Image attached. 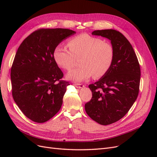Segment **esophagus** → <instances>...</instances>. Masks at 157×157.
Here are the masks:
<instances>
[{"instance_id":"obj_1","label":"esophagus","mask_w":157,"mask_h":157,"mask_svg":"<svg viewBox=\"0 0 157 157\" xmlns=\"http://www.w3.org/2000/svg\"><path fill=\"white\" fill-rule=\"evenodd\" d=\"M75 86L78 88H82L84 87V86L82 84H75Z\"/></svg>"}]
</instances>
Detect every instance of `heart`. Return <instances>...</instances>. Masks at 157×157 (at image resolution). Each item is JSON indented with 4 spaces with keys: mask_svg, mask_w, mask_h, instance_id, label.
Segmentation results:
<instances>
[{
    "mask_svg": "<svg viewBox=\"0 0 157 157\" xmlns=\"http://www.w3.org/2000/svg\"><path fill=\"white\" fill-rule=\"evenodd\" d=\"M67 46L69 50L62 44L57 45L53 52L55 62L64 70L71 69L75 64V59L79 58L80 66L69 71L67 79L82 82L93 75L95 78H100L110 69L115 56L110 42L82 33L71 38Z\"/></svg>",
    "mask_w": 157,
    "mask_h": 157,
    "instance_id": "1",
    "label": "heart"
}]
</instances>
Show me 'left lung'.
<instances>
[{"label": "left lung", "instance_id": "obj_1", "mask_svg": "<svg viewBox=\"0 0 157 157\" xmlns=\"http://www.w3.org/2000/svg\"><path fill=\"white\" fill-rule=\"evenodd\" d=\"M93 35L111 40L115 56L110 69L94 84L89 85L91 100L85 104L88 115L101 125H109L124 117L139 94L141 71L130 42L114 29L97 30Z\"/></svg>", "mask_w": 157, "mask_h": 157}]
</instances>
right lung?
Wrapping results in <instances>:
<instances>
[{"label":"right lung","mask_w":157,"mask_h":157,"mask_svg":"<svg viewBox=\"0 0 157 157\" xmlns=\"http://www.w3.org/2000/svg\"><path fill=\"white\" fill-rule=\"evenodd\" d=\"M68 29H40L28 36L19 47L11 68L14 101L31 121L43 123L61 109L69 82L54 59L55 47L74 35Z\"/></svg>","instance_id":"add662e5"}]
</instances>
